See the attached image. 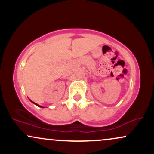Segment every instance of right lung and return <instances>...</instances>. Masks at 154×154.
<instances>
[{"label":"right lung","mask_w":154,"mask_h":154,"mask_svg":"<svg viewBox=\"0 0 154 154\" xmlns=\"http://www.w3.org/2000/svg\"><path fill=\"white\" fill-rule=\"evenodd\" d=\"M31 101H32V100H31ZM32 103H35V105L38 106H39V107H41V108H43V107H42V106H39V105H38V104H37V103H34V102H32Z\"/></svg>","instance_id":"obj_1"}]
</instances>
